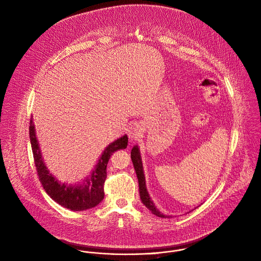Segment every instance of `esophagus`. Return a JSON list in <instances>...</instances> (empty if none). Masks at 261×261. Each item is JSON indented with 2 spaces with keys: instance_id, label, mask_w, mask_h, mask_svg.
<instances>
[{
  "instance_id": "1",
  "label": "esophagus",
  "mask_w": 261,
  "mask_h": 261,
  "mask_svg": "<svg viewBox=\"0 0 261 261\" xmlns=\"http://www.w3.org/2000/svg\"><path fill=\"white\" fill-rule=\"evenodd\" d=\"M127 136L130 140L137 141L142 138L143 136V127L139 122L133 123L128 128H127Z\"/></svg>"
}]
</instances>
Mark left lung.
I'll use <instances>...</instances> for the list:
<instances>
[{
  "instance_id": "8db88e82",
  "label": "left lung",
  "mask_w": 261,
  "mask_h": 261,
  "mask_svg": "<svg viewBox=\"0 0 261 261\" xmlns=\"http://www.w3.org/2000/svg\"><path fill=\"white\" fill-rule=\"evenodd\" d=\"M130 158H132V161H133V164H134L137 176H138L139 186H140V196H141V200H142L143 204L155 216L161 217V218H169V216L164 215L155 208L154 204L152 203V201L149 197V193L147 191V187H146V180H145V175H144V170H143L142 159L140 155V150L137 146H135L132 149Z\"/></svg>"
}]
</instances>
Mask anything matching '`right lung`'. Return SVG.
Masks as SVG:
<instances>
[{
	"label": "right lung",
	"mask_w": 261,
	"mask_h": 261,
	"mask_svg": "<svg viewBox=\"0 0 261 261\" xmlns=\"http://www.w3.org/2000/svg\"><path fill=\"white\" fill-rule=\"evenodd\" d=\"M29 136L36 166L39 181L46 193L59 205L72 211H83L98 205L105 198V182L107 180V166L111 155L118 149L127 147L126 136L112 143L102 152L91 175L80 184L61 183L49 173L39 149L33 119H30Z\"/></svg>",
	"instance_id": "add662e5"
}]
</instances>
